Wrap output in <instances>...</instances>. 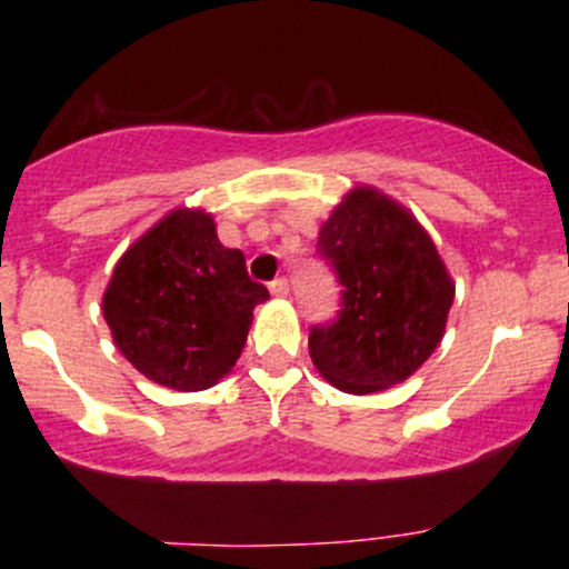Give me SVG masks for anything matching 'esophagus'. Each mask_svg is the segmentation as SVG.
I'll list each match as a JSON object with an SVG mask.
<instances>
[{
  "label": "esophagus",
  "instance_id": "esophagus-1",
  "mask_svg": "<svg viewBox=\"0 0 569 569\" xmlns=\"http://www.w3.org/2000/svg\"><path fill=\"white\" fill-rule=\"evenodd\" d=\"M270 291H272V297H286V293H289V280L276 278L270 283Z\"/></svg>",
  "mask_w": 569,
  "mask_h": 569
}]
</instances>
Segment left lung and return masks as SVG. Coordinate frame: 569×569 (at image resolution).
<instances>
[{
    "mask_svg": "<svg viewBox=\"0 0 569 569\" xmlns=\"http://www.w3.org/2000/svg\"><path fill=\"white\" fill-rule=\"evenodd\" d=\"M318 257L342 286V310L310 329V358L335 388L367 396L415 375L439 348L455 283L403 206L356 187L318 232Z\"/></svg>",
    "mask_w": 569,
    "mask_h": 569,
    "instance_id": "1",
    "label": "left lung"
}]
</instances>
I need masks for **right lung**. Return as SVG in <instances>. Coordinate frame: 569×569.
Masks as SVG:
<instances>
[{"label":"right lung","mask_w":569,"mask_h":569,"mask_svg":"<svg viewBox=\"0 0 569 569\" xmlns=\"http://www.w3.org/2000/svg\"><path fill=\"white\" fill-rule=\"evenodd\" d=\"M264 299L243 251L219 243L211 213L176 208L122 253L103 318L147 380L192 393L230 375Z\"/></svg>","instance_id":"add662e5"}]
</instances>
